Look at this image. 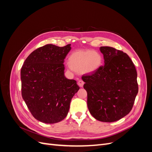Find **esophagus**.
<instances>
[{"label":"esophagus","mask_w":152,"mask_h":152,"mask_svg":"<svg viewBox=\"0 0 152 152\" xmlns=\"http://www.w3.org/2000/svg\"><path fill=\"white\" fill-rule=\"evenodd\" d=\"M84 84V82L82 80H79V81H78V85H79L80 87L83 86Z\"/></svg>","instance_id":"esophagus-1"}]
</instances>
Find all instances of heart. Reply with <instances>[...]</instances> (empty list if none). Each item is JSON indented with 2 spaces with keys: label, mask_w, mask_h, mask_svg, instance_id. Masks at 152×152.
<instances>
[{
  "label": "heart",
  "mask_w": 152,
  "mask_h": 152,
  "mask_svg": "<svg viewBox=\"0 0 152 152\" xmlns=\"http://www.w3.org/2000/svg\"><path fill=\"white\" fill-rule=\"evenodd\" d=\"M102 56L99 53L92 50H77L69 58L70 67L77 72L92 73L102 65Z\"/></svg>",
  "instance_id": "b5f03b06"
}]
</instances>
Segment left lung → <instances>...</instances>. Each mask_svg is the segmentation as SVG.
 <instances>
[{
  "mask_svg": "<svg viewBox=\"0 0 152 152\" xmlns=\"http://www.w3.org/2000/svg\"><path fill=\"white\" fill-rule=\"evenodd\" d=\"M104 65L82 79L87 93V107L96 120L112 122L131 112L138 93L134 63L122 50L103 46Z\"/></svg>",
  "mask_w": 152,
  "mask_h": 152,
  "instance_id": "obj_1",
  "label": "left lung"
}]
</instances>
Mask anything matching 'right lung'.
I'll return each instance as SVG.
<instances>
[{
	"mask_svg": "<svg viewBox=\"0 0 152 152\" xmlns=\"http://www.w3.org/2000/svg\"><path fill=\"white\" fill-rule=\"evenodd\" d=\"M70 44H46L34 50L21 69V95L33 117L54 124L65 118L72 98L80 89L75 80L64 75V59Z\"/></svg>",
	"mask_w": 152,
	"mask_h": 152,
	"instance_id": "right-lung-1",
	"label": "right lung"
}]
</instances>
